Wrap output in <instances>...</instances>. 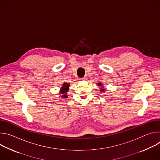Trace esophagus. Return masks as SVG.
<instances>
[{
	"instance_id": "1",
	"label": "esophagus",
	"mask_w": 160,
	"mask_h": 160,
	"mask_svg": "<svg viewBox=\"0 0 160 160\" xmlns=\"http://www.w3.org/2000/svg\"><path fill=\"white\" fill-rule=\"evenodd\" d=\"M81 79H82V80H86L87 78H86V77H83V78H82Z\"/></svg>"
}]
</instances>
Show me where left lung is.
<instances>
[{
  "label": "left lung",
  "mask_w": 160,
  "mask_h": 160,
  "mask_svg": "<svg viewBox=\"0 0 160 160\" xmlns=\"http://www.w3.org/2000/svg\"><path fill=\"white\" fill-rule=\"evenodd\" d=\"M98 85H99V86H101V83H98ZM101 91H104V89H103V88H102V89H101Z\"/></svg>",
  "instance_id": "1"
}]
</instances>
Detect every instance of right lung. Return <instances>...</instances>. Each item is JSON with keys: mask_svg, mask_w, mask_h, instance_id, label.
<instances>
[{"mask_svg": "<svg viewBox=\"0 0 160 160\" xmlns=\"http://www.w3.org/2000/svg\"><path fill=\"white\" fill-rule=\"evenodd\" d=\"M70 87V83H64L61 88V94L62 95V97H64V98H66L67 96L66 92H68V88Z\"/></svg>", "mask_w": 160, "mask_h": 160, "instance_id": "right-lung-1", "label": "right lung"}]
</instances>
